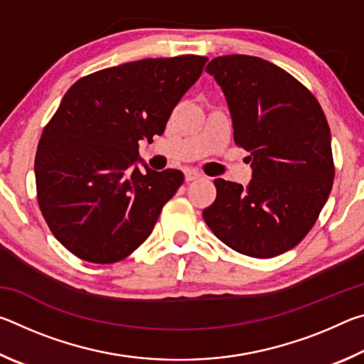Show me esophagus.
Returning <instances> with one entry per match:
<instances>
[{
    "label": "esophagus",
    "mask_w": 364,
    "mask_h": 364,
    "mask_svg": "<svg viewBox=\"0 0 364 364\" xmlns=\"http://www.w3.org/2000/svg\"><path fill=\"white\" fill-rule=\"evenodd\" d=\"M184 178H186V181H188V183H191V181L200 180L202 175L199 173V171H196V170H188L186 173H184Z\"/></svg>",
    "instance_id": "esophagus-1"
}]
</instances>
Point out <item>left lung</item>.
Returning <instances> with one entry per match:
<instances>
[{"label":"left lung","mask_w":364,"mask_h":364,"mask_svg":"<svg viewBox=\"0 0 364 364\" xmlns=\"http://www.w3.org/2000/svg\"><path fill=\"white\" fill-rule=\"evenodd\" d=\"M205 72L230 106L234 143L249 151L252 180H215L204 210L212 232L239 254L271 258L304 239L331 194V130L311 91L284 69L255 56L212 59Z\"/></svg>","instance_id":"left-lung-1"}]
</instances>
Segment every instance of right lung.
<instances>
[{
  "label": "right lung",
  "mask_w": 364,
  "mask_h": 364,
  "mask_svg": "<svg viewBox=\"0 0 364 364\" xmlns=\"http://www.w3.org/2000/svg\"><path fill=\"white\" fill-rule=\"evenodd\" d=\"M204 56L143 59L82 77L41 133L36 197L54 237L91 263L133 254L184 181L180 170L141 171V139L162 134Z\"/></svg>",
  "instance_id": "right-lung-1"
}]
</instances>
